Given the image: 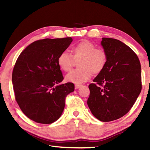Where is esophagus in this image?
Instances as JSON below:
<instances>
[{
	"instance_id": "34e87169",
	"label": "esophagus",
	"mask_w": 150,
	"mask_h": 150,
	"mask_svg": "<svg viewBox=\"0 0 150 150\" xmlns=\"http://www.w3.org/2000/svg\"><path fill=\"white\" fill-rule=\"evenodd\" d=\"M82 85H79V84H76L75 85V89H78L79 88H80V87H82Z\"/></svg>"
}]
</instances>
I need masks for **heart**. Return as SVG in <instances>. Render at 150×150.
<instances>
[{
	"label": "heart",
	"instance_id": "b5f03b06",
	"mask_svg": "<svg viewBox=\"0 0 150 150\" xmlns=\"http://www.w3.org/2000/svg\"><path fill=\"white\" fill-rule=\"evenodd\" d=\"M72 55L67 52L61 53L57 58L59 67L65 72L71 71L75 62H79V69L73 70L65 76L67 82L81 84L89 79L92 73L99 74L107 62V54L103 49L88 40H83L71 47Z\"/></svg>",
	"mask_w": 150,
	"mask_h": 150
}]
</instances>
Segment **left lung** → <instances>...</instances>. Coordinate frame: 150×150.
<instances>
[{"label": "left lung", "mask_w": 150, "mask_h": 150, "mask_svg": "<svg viewBox=\"0 0 150 150\" xmlns=\"http://www.w3.org/2000/svg\"><path fill=\"white\" fill-rule=\"evenodd\" d=\"M107 54L104 69L88 86L87 105L102 122L117 120L128 113L142 90L141 65L137 55L120 40L103 38Z\"/></svg>", "instance_id": "1"}]
</instances>
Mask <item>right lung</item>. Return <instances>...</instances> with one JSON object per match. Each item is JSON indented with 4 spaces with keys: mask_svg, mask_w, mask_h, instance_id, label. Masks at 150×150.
I'll list each match as a JSON object with an SVG mask.
<instances>
[{
    "mask_svg": "<svg viewBox=\"0 0 150 150\" xmlns=\"http://www.w3.org/2000/svg\"><path fill=\"white\" fill-rule=\"evenodd\" d=\"M71 38L44 39L32 43L20 54L12 72L15 98L28 118L40 124L54 122L62 115L65 97L74 91L72 83L59 84L63 77L57 63Z\"/></svg>",
    "mask_w": 150,
    "mask_h": 150,
    "instance_id": "1",
    "label": "right lung"
}]
</instances>
